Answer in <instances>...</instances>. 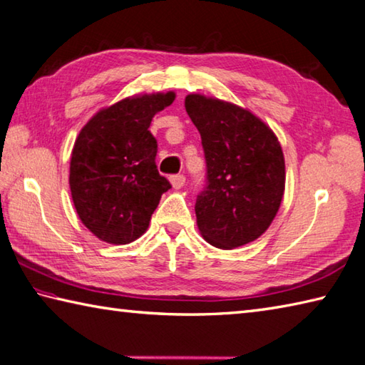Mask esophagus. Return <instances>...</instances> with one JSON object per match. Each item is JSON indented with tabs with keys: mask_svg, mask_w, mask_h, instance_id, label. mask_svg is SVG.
<instances>
[{
	"mask_svg": "<svg viewBox=\"0 0 365 365\" xmlns=\"http://www.w3.org/2000/svg\"><path fill=\"white\" fill-rule=\"evenodd\" d=\"M185 180H187V178H185L183 174H177V175L170 177V183H173V187L175 190H180L183 185H185Z\"/></svg>",
	"mask_w": 365,
	"mask_h": 365,
	"instance_id": "34e87169",
	"label": "esophagus"
}]
</instances>
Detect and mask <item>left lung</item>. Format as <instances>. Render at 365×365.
Masks as SVG:
<instances>
[{
    "label": "left lung",
    "instance_id": "left-lung-1",
    "mask_svg": "<svg viewBox=\"0 0 365 365\" xmlns=\"http://www.w3.org/2000/svg\"><path fill=\"white\" fill-rule=\"evenodd\" d=\"M185 109L201 134L207 183L196 220L210 245L232 250L266 232L284 192V158L274 131L252 112L204 95Z\"/></svg>",
    "mask_w": 365,
    "mask_h": 365
}]
</instances>
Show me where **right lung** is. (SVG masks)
Instances as JSON below:
<instances>
[{
  "mask_svg": "<svg viewBox=\"0 0 365 365\" xmlns=\"http://www.w3.org/2000/svg\"><path fill=\"white\" fill-rule=\"evenodd\" d=\"M174 99V91L125 98L95 113L77 135L71 196L82 223L107 244L139 239L170 188L156 169L158 144L148 128Z\"/></svg>",
  "mask_w": 365,
  "mask_h": 365,
  "instance_id": "1",
  "label": "right lung"
}]
</instances>
